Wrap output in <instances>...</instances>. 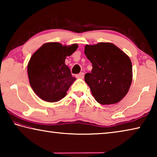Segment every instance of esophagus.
<instances>
[{
  "instance_id": "34e87169",
  "label": "esophagus",
  "mask_w": 157,
  "mask_h": 157,
  "mask_svg": "<svg viewBox=\"0 0 157 157\" xmlns=\"http://www.w3.org/2000/svg\"><path fill=\"white\" fill-rule=\"evenodd\" d=\"M84 77V73H80L76 75V78H79V79H83Z\"/></svg>"
}]
</instances>
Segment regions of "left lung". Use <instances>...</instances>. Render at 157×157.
<instances>
[{
    "instance_id": "8db88e82",
    "label": "left lung",
    "mask_w": 157,
    "mask_h": 157,
    "mask_svg": "<svg viewBox=\"0 0 157 157\" xmlns=\"http://www.w3.org/2000/svg\"><path fill=\"white\" fill-rule=\"evenodd\" d=\"M84 53L93 66L91 73H86L84 79L95 100L102 105L120 102L132 84L129 57L114 44L102 42L86 45Z\"/></svg>"
}]
</instances>
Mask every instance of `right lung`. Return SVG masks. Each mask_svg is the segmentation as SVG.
<instances>
[{
    "mask_svg": "<svg viewBox=\"0 0 157 157\" xmlns=\"http://www.w3.org/2000/svg\"><path fill=\"white\" fill-rule=\"evenodd\" d=\"M78 47V44L63 46L57 42L48 43L31 57L28 65L29 81L32 89L41 99L55 102L66 96L75 78L65 64V59Z\"/></svg>",
    "mask_w": 157,
    "mask_h": 157,
    "instance_id": "right-lung-1",
    "label": "right lung"
}]
</instances>
